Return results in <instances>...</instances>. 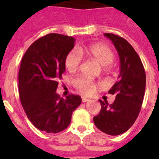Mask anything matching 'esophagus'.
<instances>
[{
  "label": "esophagus",
  "mask_w": 159,
  "mask_h": 159,
  "mask_svg": "<svg viewBox=\"0 0 159 159\" xmlns=\"http://www.w3.org/2000/svg\"><path fill=\"white\" fill-rule=\"evenodd\" d=\"M88 100H89V99H88V98H86V97H82V102H88Z\"/></svg>",
  "instance_id": "34e87169"
}]
</instances>
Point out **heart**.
Masks as SVG:
<instances>
[{"label": "heart", "mask_w": 159, "mask_h": 159, "mask_svg": "<svg viewBox=\"0 0 159 159\" xmlns=\"http://www.w3.org/2000/svg\"><path fill=\"white\" fill-rule=\"evenodd\" d=\"M86 55L99 65L102 66L104 70H109L111 67L112 61L115 59L113 51L108 46L102 43H97L89 46L87 48H78L69 52L64 60L65 67L70 72H75L82 62V56ZM73 85L81 94L85 95H92L96 89L97 84L84 77H77L73 80Z\"/></svg>", "instance_id": "obj_1"}]
</instances>
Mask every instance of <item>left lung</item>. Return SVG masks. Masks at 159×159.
<instances>
[{"label":"left lung","mask_w":159,"mask_h":159,"mask_svg":"<svg viewBox=\"0 0 159 159\" xmlns=\"http://www.w3.org/2000/svg\"><path fill=\"white\" fill-rule=\"evenodd\" d=\"M104 36L117 50L120 73L118 81L108 92L116 95V99L111 105L99 99L101 110L93 121L105 134L119 135L127 131L139 116L145 94L146 73L141 59L127 40L112 33H104Z\"/></svg>","instance_id":"obj_1"}]
</instances>
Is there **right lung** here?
I'll use <instances>...</instances> for the list:
<instances>
[{"instance_id":"add662e5","label":"right lung","mask_w":159,"mask_h":159,"mask_svg":"<svg viewBox=\"0 0 159 159\" xmlns=\"http://www.w3.org/2000/svg\"><path fill=\"white\" fill-rule=\"evenodd\" d=\"M75 40L50 33L32 43L22 58L18 75L20 99L31 123L41 131L56 134L67 128L73 111L82 102L80 95L71 94L64 99L56 92Z\"/></svg>"}]
</instances>
